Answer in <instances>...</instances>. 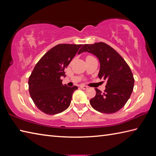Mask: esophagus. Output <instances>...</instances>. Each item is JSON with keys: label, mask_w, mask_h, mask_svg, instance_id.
I'll use <instances>...</instances> for the list:
<instances>
[{"label": "esophagus", "mask_w": 156, "mask_h": 156, "mask_svg": "<svg viewBox=\"0 0 156 156\" xmlns=\"http://www.w3.org/2000/svg\"><path fill=\"white\" fill-rule=\"evenodd\" d=\"M80 87H81L82 88H83L84 90H87V89L88 88L87 86H85V85H80Z\"/></svg>", "instance_id": "1"}]
</instances>
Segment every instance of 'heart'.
I'll list each match as a JSON object with an SVG mask.
<instances>
[{
  "instance_id": "b5f03b06",
  "label": "heart",
  "mask_w": 156,
  "mask_h": 156,
  "mask_svg": "<svg viewBox=\"0 0 156 156\" xmlns=\"http://www.w3.org/2000/svg\"><path fill=\"white\" fill-rule=\"evenodd\" d=\"M88 56H90V55H88ZM87 57H88V56H87Z\"/></svg>"
}]
</instances>
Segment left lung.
Here are the masks:
<instances>
[{
	"mask_svg": "<svg viewBox=\"0 0 156 156\" xmlns=\"http://www.w3.org/2000/svg\"><path fill=\"white\" fill-rule=\"evenodd\" d=\"M84 51L92 53L98 58V77L107 81L104 92L95 88V97L90 100L91 106L102 113L117 112L124 107L133 90L135 80L130 68L121 55L105 43L85 44L78 54Z\"/></svg>",
	"mask_w": 156,
	"mask_h": 156,
	"instance_id": "8db88e82",
	"label": "left lung"
}]
</instances>
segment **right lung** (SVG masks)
I'll return each mask as SVG.
<instances>
[{
	"label": "right lung",
	"mask_w": 156,
	"mask_h": 156,
	"mask_svg": "<svg viewBox=\"0 0 156 156\" xmlns=\"http://www.w3.org/2000/svg\"><path fill=\"white\" fill-rule=\"evenodd\" d=\"M82 45L58 44L46 52L36 64L29 78V91L39 110L47 115L65 111L78 87L62 84L65 69Z\"/></svg>",
	"instance_id": "add662e5"
}]
</instances>
